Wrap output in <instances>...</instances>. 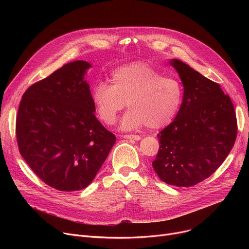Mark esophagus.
Here are the masks:
<instances>
[{"instance_id": "esophagus-1", "label": "esophagus", "mask_w": 249, "mask_h": 249, "mask_svg": "<svg viewBox=\"0 0 249 249\" xmlns=\"http://www.w3.org/2000/svg\"><path fill=\"white\" fill-rule=\"evenodd\" d=\"M123 138L125 139H133V140H140L141 137L139 135H134V134H125V135H122Z\"/></svg>"}]
</instances>
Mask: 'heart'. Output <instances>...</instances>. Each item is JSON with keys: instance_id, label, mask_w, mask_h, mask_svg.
Instances as JSON below:
<instances>
[{"instance_id": "obj_1", "label": "heart", "mask_w": 249, "mask_h": 249, "mask_svg": "<svg viewBox=\"0 0 249 249\" xmlns=\"http://www.w3.org/2000/svg\"><path fill=\"white\" fill-rule=\"evenodd\" d=\"M111 85L98 82L91 89V101L102 122L113 125L125 107L121 127L126 130L145 125L161 129L171 124L181 107L184 90L172 77H164L151 64L136 61L121 65L111 72Z\"/></svg>"}]
</instances>
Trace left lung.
<instances>
[{
  "instance_id": "1",
  "label": "left lung",
  "mask_w": 249,
  "mask_h": 249,
  "mask_svg": "<svg viewBox=\"0 0 249 249\" xmlns=\"http://www.w3.org/2000/svg\"><path fill=\"white\" fill-rule=\"evenodd\" d=\"M171 64L184 85V100L175 120L158 135L152 166L166 184L192 187L226 160L237 136L236 114L219 84L178 59Z\"/></svg>"
}]
</instances>
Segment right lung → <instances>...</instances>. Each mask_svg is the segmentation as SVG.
I'll return each mask as SVG.
<instances>
[{
    "instance_id": "right-lung-1",
    "label": "right lung",
    "mask_w": 249,
    "mask_h": 249,
    "mask_svg": "<svg viewBox=\"0 0 249 249\" xmlns=\"http://www.w3.org/2000/svg\"><path fill=\"white\" fill-rule=\"evenodd\" d=\"M87 61L64 64L31 85L16 117L21 155L49 187L72 192L88 187L116 141L95 116Z\"/></svg>"
}]
</instances>
